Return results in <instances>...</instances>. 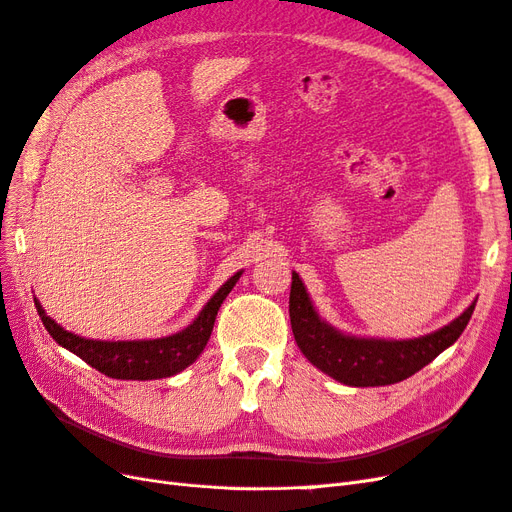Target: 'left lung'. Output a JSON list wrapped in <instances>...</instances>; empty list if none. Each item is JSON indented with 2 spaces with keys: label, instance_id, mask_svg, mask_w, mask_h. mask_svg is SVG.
I'll list each match as a JSON object with an SVG mask.
<instances>
[{
  "label": "left lung",
  "instance_id": "obj_1",
  "mask_svg": "<svg viewBox=\"0 0 512 512\" xmlns=\"http://www.w3.org/2000/svg\"><path fill=\"white\" fill-rule=\"evenodd\" d=\"M474 305L436 333L389 342V339L350 337L335 331L318 318L297 273H292L290 286V324L297 346L309 363L350 386H384L410 378L457 342L468 327Z\"/></svg>",
  "mask_w": 512,
  "mask_h": 512
}]
</instances>
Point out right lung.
I'll return each instance as SVG.
<instances>
[{
  "instance_id": "obj_1",
  "label": "right lung",
  "mask_w": 512,
  "mask_h": 512,
  "mask_svg": "<svg viewBox=\"0 0 512 512\" xmlns=\"http://www.w3.org/2000/svg\"><path fill=\"white\" fill-rule=\"evenodd\" d=\"M239 277L241 273L232 275L213 294L211 301L203 307V312L198 314L188 329L162 339H145V342H96V339H85L61 329L55 320L44 314L38 301L36 307L44 329L51 333L55 342L76 356H81L87 365L102 371L104 376L117 380H158L179 374L181 369L198 359V354L205 350L209 342L218 309Z\"/></svg>"
}]
</instances>
